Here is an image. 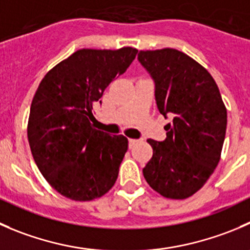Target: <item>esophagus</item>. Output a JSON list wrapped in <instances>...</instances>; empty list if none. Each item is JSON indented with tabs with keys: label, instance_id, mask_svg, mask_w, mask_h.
<instances>
[{
	"label": "esophagus",
	"instance_id": "34e87169",
	"mask_svg": "<svg viewBox=\"0 0 250 250\" xmlns=\"http://www.w3.org/2000/svg\"><path fill=\"white\" fill-rule=\"evenodd\" d=\"M138 142H139V140H138V139H129V147H132L133 145L137 144Z\"/></svg>",
	"mask_w": 250,
	"mask_h": 250
}]
</instances>
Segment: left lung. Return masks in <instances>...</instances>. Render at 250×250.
Returning <instances> with one entry per match:
<instances>
[{
    "mask_svg": "<svg viewBox=\"0 0 250 250\" xmlns=\"http://www.w3.org/2000/svg\"><path fill=\"white\" fill-rule=\"evenodd\" d=\"M138 60L155 83V100L172 122L164 142L147 139L152 157L143 168L162 197L186 199L209 179L221 156L227 110L211 74L174 48L140 51Z\"/></svg>",
    "mask_w": 250,
    "mask_h": 250,
    "instance_id": "obj_1",
    "label": "left lung"
}]
</instances>
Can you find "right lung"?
Masks as SVG:
<instances>
[{"mask_svg": "<svg viewBox=\"0 0 250 250\" xmlns=\"http://www.w3.org/2000/svg\"><path fill=\"white\" fill-rule=\"evenodd\" d=\"M137 53L133 47L78 50L39 84L28 121L29 145L41 174L63 197L89 202L115 184L128 139L95 129L93 106Z\"/></svg>", "mask_w": 250, "mask_h": 250, "instance_id": "1", "label": "right lung"}]
</instances>
